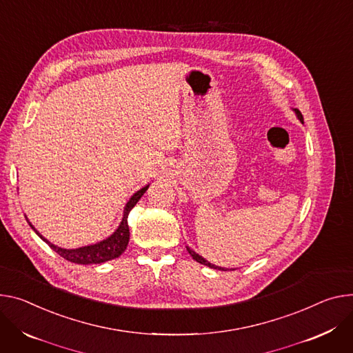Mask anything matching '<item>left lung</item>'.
Returning <instances> with one entry per match:
<instances>
[{
  "mask_svg": "<svg viewBox=\"0 0 353 353\" xmlns=\"http://www.w3.org/2000/svg\"><path fill=\"white\" fill-rule=\"evenodd\" d=\"M294 112H296V115H297V118L304 123V118H303V114L297 110V108H294L293 110ZM187 250H188V253L191 254V258H193L194 261H197L199 263H201V265H205V266H208V268H211V269H218V270H225L227 272V269L225 268H219V266H215V265H212V263H210L208 261H205L204 258H203V256H200L199 253H196L193 249H190L188 246H187Z\"/></svg>",
  "mask_w": 353,
  "mask_h": 353,
  "instance_id": "8db88e82",
  "label": "left lung"
}]
</instances>
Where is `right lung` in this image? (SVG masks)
<instances>
[{"mask_svg": "<svg viewBox=\"0 0 353 353\" xmlns=\"http://www.w3.org/2000/svg\"><path fill=\"white\" fill-rule=\"evenodd\" d=\"M148 188H149V185H145L143 188L138 190L137 193L130 199V201L126 203V205L123 208V216H122L119 227L115 230V232L111 236H108L107 239H104L99 243L77 248V249H63V248H59V246L50 243L48 239H45L35 230V227L32 225L29 219L26 216L25 218L30 225V228L37 232V235L42 241H45L56 253H59L61 258H65L66 261L77 263V265L104 263V262H108V261H112V259L118 258V256H121L123 253V250L126 249L128 242H130V227H128V215H130V211L137 205V203L141 200V197L145 194V191Z\"/></svg>", "mask_w": 353, "mask_h": 353, "instance_id": "obj_1", "label": "right lung"}]
</instances>
